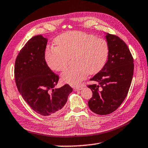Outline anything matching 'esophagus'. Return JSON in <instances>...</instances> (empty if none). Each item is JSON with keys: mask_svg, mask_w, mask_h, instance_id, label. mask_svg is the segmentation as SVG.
I'll return each mask as SVG.
<instances>
[{"mask_svg": "<svg viewBox=\"0 0 148 148\" xmlns=\"http://www.w3.org/2000/svg\"><path fill=\"white\" fill-rule=\"evenodd\" d=\"M82 89V87L81 86H78V87H75L74 88V90L75 91H79V90H81Z\"/></svg>", "mask_w": 148, "mask_h": 148, "instance_id": "obj_1", "label": "esophagus"}]
</instances>
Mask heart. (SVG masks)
<instances>
[{
    "label": "heart",
    "instance_id": "1",
    "mask_svg": "<svg viewBox=\"0 0 148 148\" xmlns=\"http://www.w3.org/2000/svg\"><path fill=\"white\" fill-rule=\"evenodd\" d=\"M56 47H47L44 51L45 61L51 71H63L69 58L75 66L61 74V79L72 86H76L88 74L100 71L106 64L109 53L108 45L102 38L84 32H69L54 40Z\"/></svg>",
    "mask_w": 148,
    "mask_h": 148
}]
</instances>
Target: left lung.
Wrapping results in <instances>:
<instances>
[{
    "instance_id": "8db88e82",
    "label": "left lung",
    "mask_w": 148,
    "mask_h": 148,
    "mask_svg": "<svg viewBox=\"0 0 148 148\" xmlns=\"http://www.w3.org/2000/svg\"><path fill=\"white\" fill-rule=\"evenodd\" d=\"M108 60L102 69L90 79L98 84L88 86L92 92L88 101L90 110L98 115L114 112L127 95L134 73V60L125 43L119 37L106 33Z\"/></svg>"
}]
</instances>
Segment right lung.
I'll return each mask as SVG.
<instances>
[{
  "label": "right lung",
  "mask_w": 148,
  "mask_h": 148,
  "mask_svg": "<svg viewBox=\"0 0 148 148\" xmlns=\"http://www.w3.org/2000/svg\"><path fill=\"white\" fill-rule=\"evenodd\" d=\"M48 39L33 36L21 50L15 62L18 90L31 108L43 116H56L66 105L73 91L69 84L56 88L58 76L47 66L44 58Z\"/></svg>",
  "instance_id": "obj_1"
}]
</instances>
